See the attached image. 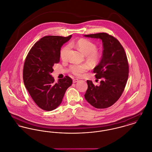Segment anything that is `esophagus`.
Listing matches in <instances>:
<instances>
[{
	"label": "esophagus",
	"mask_w": 152,
	"mask_h": 152,
	"mask_svg": "<svg viewBox=\"0 0 152 152\" xmlns=\"http://www.w3.org/2000/svg\"><path fill=\"white\" fill-rule=\"evenodd\" d=\"M79 81V80L78 79H73V83H76V82H77Z\"/></svg>",
	"instance_id": "esophagus-1"
}]
</instances>
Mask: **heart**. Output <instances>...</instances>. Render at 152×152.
Returning <instances> with one entry per match:
<instances>
[{"instance_id": "heart-1", "label": "heart", "mask_w": 152, "mask_h": 152, "mask_svg": "<svg viewBox=\"0 0 152 152\" xmlns=\"http://www.w3.org/2000/svg\"><path fill=\"white\" fill-rule=\"evenodd\" d=\"M70 45L77 47L82 53L86 56L87 59L92 64H98L101 59V54L97 50L96 45L91 40L87 39H80ZM69 45L62 47L60 51V57L62 59H65L66 54L69 50ZM90 66L87 64H72L70 65L69 70L70 72L76 75L80 76L84 72L89 69Z\"/></svg>"}]
</instances>
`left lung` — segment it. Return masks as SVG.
Masks as SVG:
<instances>
[{
    "label": "left lung",
    "mask_w": 152,
    "mask_h": 152,
    "mask_svg": "<svg viewBox=\"0 0 152 152\" xmlns=\"http://www.w3.org/2000/svg\"><path fill=\"white\" fill-rule=\"evenodd\" d=\"M99 38L104 51L99 64L93 72L100 85L87 80L88 88L84 95L87 101L95 108L105 109L113 105L123 93L129 77V65L124 49L116 38L107 33L84 35Z\"/></svg>",
    "instance_id": "left-lung-1"
}]
</instances>
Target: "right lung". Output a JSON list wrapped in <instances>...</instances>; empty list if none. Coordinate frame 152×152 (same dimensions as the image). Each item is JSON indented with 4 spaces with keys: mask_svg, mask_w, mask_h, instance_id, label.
Returning <instances> with one entry per match:
<instances>
[{
    "mask_svg": "<svg viewBox=\"0 0 152 152\" xmlns=\"http://www.w3.org/2000/svg\"><path fill=\"white\" fill-rule=\"evenodd\" d=\"M71 37L44 36L35 43L25 60V86L36 104L43 110L56 109L72 84V79L68 76L55 82L50 75L54 70V65L59 62L61 47Z\"/></svg>",
    "mask_w": 152,
    "mask_h": 152,
    "instance_id": "add662e5",
    "label": "right lung"
}]
</instances>
